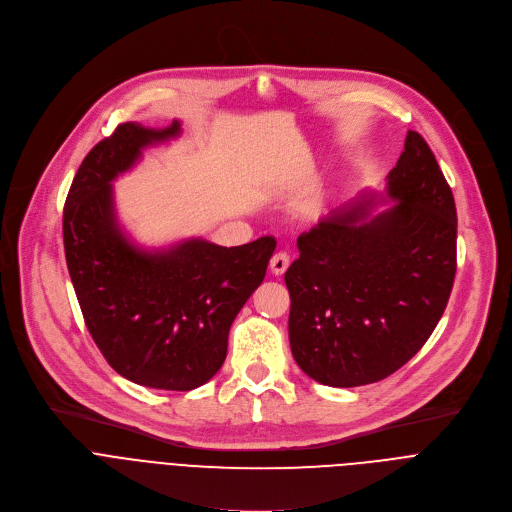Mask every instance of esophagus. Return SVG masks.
I'll list each match as a JSON object with an SVG mask.
<instances>
[{
    "instance_id": "34e87169",
    "label": "esophagus",
    "mask_w": 512,
    "mask_h": 512,
    "mask_svg": "<svg viewBox=\"0 0 512 512\" xmlns=\"http://www.w3.org/2000/svg\"><path fill=\"white\" fill-rule=\"evenodd\" d=\"M269 267H271V271H273L275 275H283L285 269L289 267V255H287L285 251L275 253V255L271 257V261H269Z\"/></svg>"
}]
</instances>
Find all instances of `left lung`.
<instances>
[{
	"instance_id": "1",
	"label": "left lung",
	"mask_w": 512,
	"mask_h": 512,
	"mask_svg": "<svg viewBox=\"0 0 512 512\" xmlns=\"http://www.w3.org/2000/svg\"><path fill=\"white\" fill-rule=\"evenodd\" d=\"M377 199L396 204L371 215ZM456 202L429 145L407 131L387 192L358 194L298 237L285 271L289 346L328 387L387 379L440 322L456 277Z\"/></svg>"
}]
</instances>
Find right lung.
<instances>
[{
	"label": "right lung",
	"instance_id": "obj_1",
	"mask_svg": "<svg viewBox=\"0 0 512 512\" xmlns=\"http://www.w3.org/2000/svg\"><path fill=\"white\" fill-rule=\"evenodd\" d=\"M180 131V121L121 123L83 160L62 214L68 273L95 344L121 377L164 391L196 389L223 367L231 324L275 251L273 237L229 249L188 239L148 251L129 241L111 182Z\"/></svg>",
	"mask_w": 512,
	"mask_h": 512
}]
</instances>
